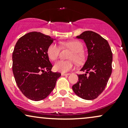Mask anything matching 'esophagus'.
Wrapping results in <instances>:
<instances>
[{"label":"esophagus","instance_id":"34e87169","mask_svg":"<svg viewBox=\"0 0 128 128\" xmlns=\"http://www.w3.org/2000/svg\"><path fill=\"white\" fill-rule=\"evenodd\" d=\"M69 74H70V73H61V75L62 76H67V75H69Z\"/></svg>","mask_w":128,"mask_h":128}]
</instances>
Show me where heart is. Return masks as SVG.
Instances as JSON below:
<instances>
[{
  "label": "heart",
  "mask_w": 128,
  "mask_h": 128,
  "mask_svg": "<svg viewBox=\"0 0 128 128\" xmlns=\"http://www.w3.org/2000/svg\"><path fill=\"white\" fill-rule=\"evenodd\" d=\"M64 46L68 48L73 51L69 57V60H73L76 64H80L85 61V55L83 52L84 46L82 43L79 41L74 40L62 43ZM60 52V48L55 43H52L48 47L47 54L50 60H56L58 58ZM74 67L73 61H64L60 60L54 65L56 71L65 73L70 71Z\"/></svg>",
  "instance_id": "1"
}]
</instances>
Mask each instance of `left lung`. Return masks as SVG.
I'll return each instance as SVG.
<instances>
[{"label": "left lung", "mask_w": 128, "mask_h": 128, "mask_svg": "<svg viewBox=\"0 0 128 128\" xmlns=\"http://www.w3.org/2000/svg\"><path fill=\"white\" fill-rule=\"evenodd\" d=\"M76 38L86 42L88 58L80 70L86 73L78 74L79 81L72 89L82 99H94L105 90L112 73V52L108 42L94 32L85 31Z\"/></svg>", "instance_id": "obj_1"}]
</instances>
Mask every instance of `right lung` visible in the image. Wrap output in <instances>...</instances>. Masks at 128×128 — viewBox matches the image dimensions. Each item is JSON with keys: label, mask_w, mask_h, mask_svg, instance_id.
I'll use <instances>...</instances> for the list:
<instances>
[{"label": "right lung", "mask_w": 128, "mask_h": 128, "mask_svg": "<svg viewBox=\"0 0 128 128\" xmlns=\"http://www.w3.org/2000/svg\"><path fill=\"white\" fill-rule=\"evenodd\" d=\"M55 39L37 32L26 34L18 39L12 53V72L16 84L28 99H45L55 88L61 75L52 72L47 50Z\"/></svg>", "instance_id": "add662e5"}]
</instances>
